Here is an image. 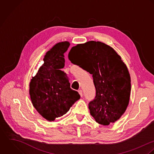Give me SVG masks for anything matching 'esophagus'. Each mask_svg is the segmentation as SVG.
<instances>
[{
	"label": "esophagus",
	"mask_w": 154,
	"mask_h": 154,
	"mask_svg": "<svg viewBox=\"0 0 154 154\" xmlns=\"http://www.w3.org/2000/svg\"><path fill=\"white\" fill-rule=\"evenodd\" d=\"M79 94H80V95L81 96V97L83 96V91H82V89H80V90H79Z\"/></svg>",
	"instance_id": "obj_1"
}]
</instances>
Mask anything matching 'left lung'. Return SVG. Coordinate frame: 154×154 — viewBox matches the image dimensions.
<instances>
[{
	"label": "left lung",
	"mask_w": 154,
	"mask_h": 154,
	"mask_svg": "<svg viewBox=\"0 0 154 154\" xmlns=\"http://www.w3.org/2000/svg\"><path fill=\"white\" fill-rule=\"evenodd\" d=\"M68 59L92 74L96 96L89 109L95 121L108 125L120 119L131 91L130 74L120 56L103 43L89 41L72 47Z\"/></svg>",
	"instance_id": "obj_1"
}]
</instances>
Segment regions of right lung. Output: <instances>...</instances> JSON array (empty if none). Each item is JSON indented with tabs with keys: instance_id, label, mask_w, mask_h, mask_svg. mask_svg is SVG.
<instances>
[{
	"instance_id": "obj_1",
	"label": "right lung",
	"mask_w": 154,
	"mask_h": 154,
	"mask_svg": "<svg viewBox=\"0 0 154 154\" xmlns=\"http://www.w3.org/2000/svg\"><path fill=\"white\" fill-rule=\"evenodd\" d=\"M68 42L56 44L46 54L44 63L30 83L32 103L46 120L52 122L65 114L80 98L62 68L65 65L63 54L69 46Z\"/></svg>"
}]
</instances>
